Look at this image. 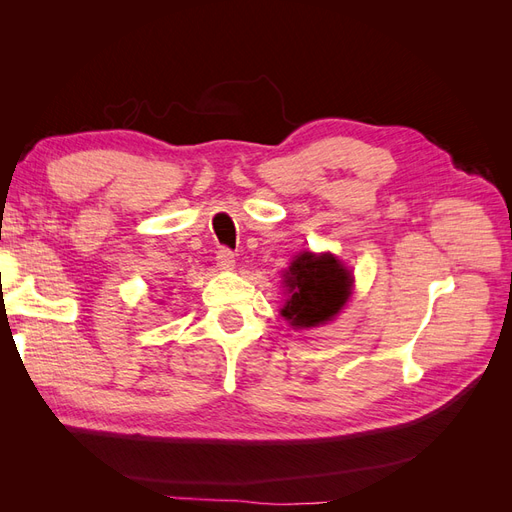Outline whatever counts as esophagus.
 Listing matches in <instances>:
<instances>
[{
    "mask_svg": "<svg viewBox=\"0 0 512 512\" xmlns=\"http://www.w3.org/2000/svg\"><path fill=\"white\" fill-rule=\"evenodd\" d=\"M215 260H218V267L228 271L235 267V252L228 250V247H220L218 252H215Z\"/></svg>",
    "mask_w": 512,
    "mask_h": 512,
    "instance_id": "obj_1",
    "label": "esophagus"
}]
</instances>
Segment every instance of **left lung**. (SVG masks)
Here are the masks:
<instances>
[{"instance_id": "8db88e82", "label": "left lung", "mask_w": 512, "mask_h": 512, "mask_svg": "<svg viewBox=\"0 0 512 512\" xmlns=\"http://www.w3.org/2000/svg\"><path fill=\"white\" fill-rule=\"evenodd\" d=\"M286 286L290 299L286 301L282 316L292 327L307 329L331 320L350 297L352 277L329 256L301 254L286 271Z\"/></svg>"}]
</instances>
